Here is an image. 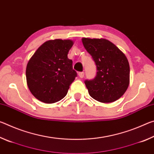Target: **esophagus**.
I'll use <instances>...</instances> for the list:
<instances>
[{
  "label": "esophagus",
  "instance_id": "obj_1",
  "mask_svg": "<svg viewBox=\"0 0 154 154\" xmlns=\"http://www.w3.org/2000/svg\"><path fill=\"white\" fill-rule=\"evenodd\" d=\"M79 76L80 78H83V77H84V72H79Z\"/></svg>",
  "mask_w": 154,
  "mask_h": 154
}]
</instances>
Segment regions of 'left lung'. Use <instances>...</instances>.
Segmentation results:
<instances>
[{"mask_svg":"<svg viewBox=\"0 0 154 154\" xmlns=\"http://www.w3.org/2000/svg\"><path fill=\"white\" fill-rule=\"evenodd\" d=\"M83 45L96 66V76L84 83L92 98L101 103L119 99L129 85L130 66L124 53L104 38H82Z\"/></svg>","mask_w":154,"mask_h":154,"instance_id":"1","label":"left lung"}]
</instances>
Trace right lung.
Masks as SVG:
<instances>
[{
	"mask_svg": "<svg viewBox=\"0 0 154 154\" xmlns=\"http://www.w3.org/2000/svg\"><path fill=\"white\" fill-rule=\"evenodd\" d=\"M73 45L71 40L46 41L28 62L26 76L28 88L36 98L45 103H54L67 94L77 76L68 53Z\"/></svg>",
	"mask_w": 154,
	"mask_h": 154,
	"instance_id": "add662e5",
	"label": "right lung"
}]
</instances>
